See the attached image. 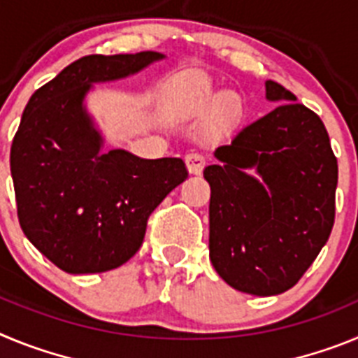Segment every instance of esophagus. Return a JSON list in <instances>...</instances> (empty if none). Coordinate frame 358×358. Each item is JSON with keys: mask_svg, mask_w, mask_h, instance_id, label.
Masks as SVG:
<instances>
[{"mask_svg": "<svg viewBox=\"0 0 358 358\" xmlns=\"http://www.w3.org/2000/svg\"><path fill=\"white\" fill-rule=\"evenodd\" d=\"M206 164V157L199 154V152H189L186 154V166H188L189 173H201L202 169Z\"/></svg>", "mask_w": 358, "mask_h": 358, "instance_id": "esophagus-1", "label": "esophagus"}]
</instances>
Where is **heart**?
I'll use <instances>...</instances> for the list:
<instances>
[{"label": "heart", "mask_w": 358, "mask_h": 358, "mask_svg": "<svg viewBox=\"0 0 358 358\" xmlns=\"http://www.w3.org/2000/svg\"><path fill=\"white\" fill-rule=\"evenodd\" d=\"M169 96L173 106L192 113H204L218 103L224 113L236 107V102L231 96L224 98L215 93L211 80L202 73H182L173 78L169 87Z\"/></svg>", "instance_id": "obj_1"}]
</instances>
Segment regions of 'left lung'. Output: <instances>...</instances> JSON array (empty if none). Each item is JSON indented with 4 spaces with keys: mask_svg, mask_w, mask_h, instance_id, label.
Segmentation results:
<instances>
[{
    "mask_svg": "<svg viewBox=\"0 0 358 358\" xmlns=\"http://www.w3.org/2000/svg\"><path fill=\"white\" fill-rule=\"evenodd\" d=\"M276 109L215 150L210 182V260L240 292L292 289L328 242L339 166L314 110L278 82H265ZM255 168L258 180L245 170Z\"/></svg>",
    "mask_w": 358,
    "mask_h": 358,
    "instance_id": "8db88e82",
    "label": "left lung"
}]
</instances>
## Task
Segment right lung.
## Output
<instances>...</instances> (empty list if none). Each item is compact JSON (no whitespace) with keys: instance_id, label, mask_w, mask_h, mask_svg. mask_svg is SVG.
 <instances>
[{"instance_id":"obj_1","label":"right lung","mask_w":358,"mask_h":358,"mask_svg":"<svg viewBox=\"0 0 358 358\" xmlns=\"http://www.w3.org/2000/svg\"><path fill=\"white\" fill-rule=\"evenodd\" d=\"M163 57H82L39 87L24 107L10 148L19 224L66 273H106L131 260L152 211L188 177L181 157L102 152V136L84 107L91 84L129 77Z\"/></svg>"}]
</instances>
